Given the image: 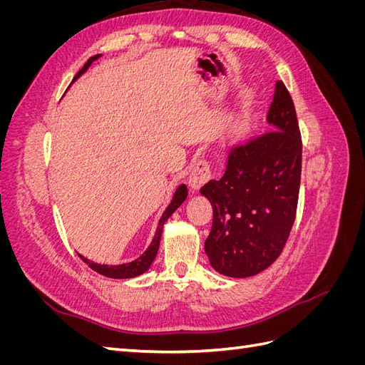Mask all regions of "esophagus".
<instances>
[{
	"instance_id": "obj_1",
	"label": "esophagus",
	"mask_w": 365,
	"mask_h": 365,
	"mask_svg": "<svg viewBox=\"0 0 365 365\" xmlns=\"http://www.w3.org/2000/svg\"><path fill=\"white\" fill-rule=\"evenodd\" d=\"M210 178H212V168H210V163L207 158H200L195 161L193 168L189 175V184L193 190L201 189Z\"/></svg>"
}]
</instances>
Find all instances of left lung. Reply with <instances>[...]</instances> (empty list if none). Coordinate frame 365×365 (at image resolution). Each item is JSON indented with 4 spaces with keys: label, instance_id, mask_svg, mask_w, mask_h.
<instances>
[{
    "label": "left lung",
    "instance_id": "8db88e82",
    "mask_svg": "<svg viewBox=\"0 0 365 365\" xmlns=\"http://www.w3.org/2000/svg\"><path fill=\"white\" fill-rule=\"evenodd\" d=\"M262 134L228 150L225 172L201 193L213 207L205 239L212 267L228 277H251L277 259L295 220L302 178V134L292 97L282 81Z\"/></svg>",
    "mask_w": 365,
    "mask_h": 365
}]
</instances>
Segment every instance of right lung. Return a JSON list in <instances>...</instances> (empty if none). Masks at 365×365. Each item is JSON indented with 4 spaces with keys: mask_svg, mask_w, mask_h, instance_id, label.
I'll use <instances>...</instances> for the list:
<instances>
[{
    "mask_svg": "<svg viewBox=\"0 0 365 365\" xmlns=\"http://www.w3.org/2000/svg\"><path fill=\"white\" fill-rule=\"evenodd\" d=\"M101 58V54H96V56L90 58L86 61V63L82 67V70L76 74L74 81L79 77L81 74H83L88 67L96 61ZM187 197V187L182 184L180 185L178 189H176L173 197L170 204L168 205V208L164 210L163 216L160 217L158 220V227H157V231H155V236H153L150 245L148 247V250L141 254L140 257H137L135 260H132L129 263H123V264H98V263H94L93 260H88L85 259L83 256H79L88 267H90L91 269H94L96 272L102 274V275H106V277H111V279H130V277H137V275L146 272L150 267V263L153 262V259H155L157 252H158V247H160V239H161V233H163V225L165 220H168L170 217V215L175 212L176 208H178Z\"/></svg>",
    "mask_w": 365,
    "mask_h": 365,
    "instance_id": "1",
    "label": "right lung"
}]
</instances>
